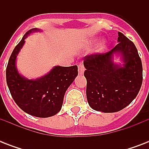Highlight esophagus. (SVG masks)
<instances>
[{
    "mask_svg": "<svg viewBox=\"0 0 149 149\" xmlns=\"http://www.w3.org/2000/svg\"><path fill=\"white\" fill-rule=\"evenodd\" d=\"M84 70H85V68H84V65L82 63H80L79 66H78V71H79V74H84Z\"/></svg>",
    "mask_w": 149,
    "mask_h": 149,
    "instance_id": "esophagus-1",
    "label": "esophagus"
}]
</instances>
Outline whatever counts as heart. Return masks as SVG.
Masks as SVG:
<instances>
[{"instance_id":"b5f03b06","label":"heart","mask_w":149,"mask_h":149,"mask_svg":"<svg viewBox=\"0 0 149 149\" xmlns=\"http://www.w3.org/2000/svg\"><path fill=\"white\" fill-rule=\"evenodd\" d=\"M105 46H106V43H105V42H104V41H103L101 43H100L99 45H97V49H96V51L97 52H101L102 50H104V49L105 48Z\"/></svg>"}]
</instances>
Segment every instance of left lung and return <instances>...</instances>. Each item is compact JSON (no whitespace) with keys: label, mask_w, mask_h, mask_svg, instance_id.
<instances>
[{"label":"left lung","mask_w":149,"mask_h":149,"mask_svg":"<svg viewBox=\"0 0 149 149\" xmlns=\"http://www.w3.org/2000/svg\"><path fill=\"white\" fill-rule=\"evenodd\" d=\"M118 44L106 53L84 57L86 98L91 108L113 113L129 105L142 84V64L135 45L121 32ZM120 54L122 66L113 63V55Z\"/></svg>","instance_id":"left-lung-1"}]
</instances>
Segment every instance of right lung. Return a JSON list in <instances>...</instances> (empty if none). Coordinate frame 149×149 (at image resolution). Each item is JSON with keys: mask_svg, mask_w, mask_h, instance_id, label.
Wrapping results in <instances>:
<instances>
[{"mask_svg": "<svg viewBox=\"0 0 149 149\" xmlns=\"http://www.w3.org/2000/svg\"><path fill=\"white\" fill-rule=\"evenodd\" d=\"M38 31L40 30H29L15 46L6 69V79L13 99L22 111L38 118H49L62 108L65 91L78 75V67L56 65L47 74L36 79H29L20 74L16 67L17 56L27 36Z\"/></svg>", "mask_w": 149, "mask_h": 149, "instance_id": "add662e5", "label": "right lung"}]
</instances>
